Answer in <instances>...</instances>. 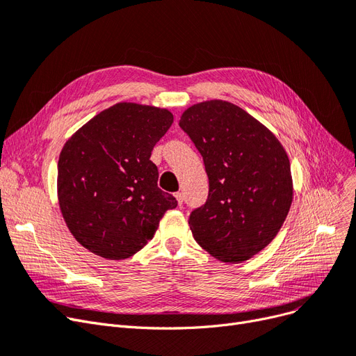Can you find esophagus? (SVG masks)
I'll return each mask as SVG.
<instances>
[{
	"instance_id": "34e87169",
	"label": "esophagus",
	"mask_w": 356,
	"mask_h": 356,
	"mask_svg": "<svg viewBox=\"0 0 356 356\" xmlns=\"http://www.w3.org/2000/svg\"><path fill=\"white\" fill-rule=\"evenodd\" d=\"M175 196H176V200H177L179 205H181V204H183V193H181V192H176Z\"/></svg>"
}]
</instances>
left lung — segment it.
Returning <instances> with one entry per match:
<instances>
[{"label":"left lung","mask_w":356,"mask_h":356,"mask_svg":"<svg viewBox=\"0 0 356 356\" xmlns=\"http://www.w3.org/2000/svg\"><path fill=\"white\" fill-rule=\"evenodd\" d=\"M179 126L202 155L207 202L189 225L195 241L222 262H241L279 233L292 204L291 163L271 131L238 105L213 99L181 114Z\"/></svg>","instance_id":"left-lung-1"}]
</instances>
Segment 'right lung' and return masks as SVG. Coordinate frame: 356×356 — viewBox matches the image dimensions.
Returning <instances> with one entry per match:
<instances>
[{"instance_id":"add662e5","label":"right lung","mask_w":356,"mask_h":356,"mask_svg":"<svg viewBox=\"0 0 356 356\" xmlns=\"http://www.w3.org/2000/svg\"><path fill=\"white\" fill-rule=\"evenodd\" d=\"M173 123L164 108L131 102L104 110L65 142L58 160V202L74 239L102 258L124 259L152 238L173 195L156 185L149 160Z\"/></svg>"}]
</instances>
